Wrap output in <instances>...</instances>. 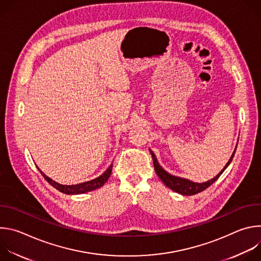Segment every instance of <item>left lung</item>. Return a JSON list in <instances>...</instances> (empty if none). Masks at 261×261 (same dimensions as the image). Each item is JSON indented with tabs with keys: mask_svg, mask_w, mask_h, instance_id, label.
<instances>
[{
	"mask_svg": "<svg viewBox=\"0 0 261 261\" xmlns=\"http://www.w3.org/2000/svg\"><path fill=\"white\" fill-rule=\"evenodd\" d=\"M236 150H237V146L234 148V151L230 157V159L228 160V162L226 163V165L223 167V169L213 178H211L210 180H206L204 182H195V181H192L188 178H184V177H180V176H175V175H172L170 173H168L164 168H162V166L159 164L155 154L153 153V151L150 148V153L153 157V162H154V167H155V171L157 173V175L160 177V179L164 182V185L166 186V187H168L169 189H171L172 191L178 193V194H181V195H187V196H190V195H194V194H197L203 190H205L207 187H210V186L215 182L219 176L224 172V170L228 167V165L230 164V162L232 161L233 159V156L236 154Z\"/></svg>",
	"mask_w": 261,
	"mask_h": 261,
	"instance_id": "obj_1",
	"label": "left lung"
}]
</instances>
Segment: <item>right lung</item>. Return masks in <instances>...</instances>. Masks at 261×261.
Returning <instances> with one entry per match:
<instances>
[{
	"instance_id": "right-lung-1",
	"label": "right lung",
	"mask_w": 261,
	"mask_h": 261,
	"mask_svg": "<svg viewBox=\"0 0 261 261\" xmlns=\"http://www.w3.org/2000/svg\"><path fill=\"white\" fill-rule=\"evenodd\" d=\"M37 168L39 169L38 166H37ZM111 170H113V164H110L109 167L100 176H98L94 179H91V180H88V181H85V182H81V184H76V185H62V184H59V182L55 181L50 177H48L44 172H42L39 169L40 173L53 186V187H55L60 192L65 193V194H69V195L70 194L71 195L83 194V193H87V192H90V191L101 188L102 186L108 180V178L111 174Z\"/></svg>"
}]
</instances>
